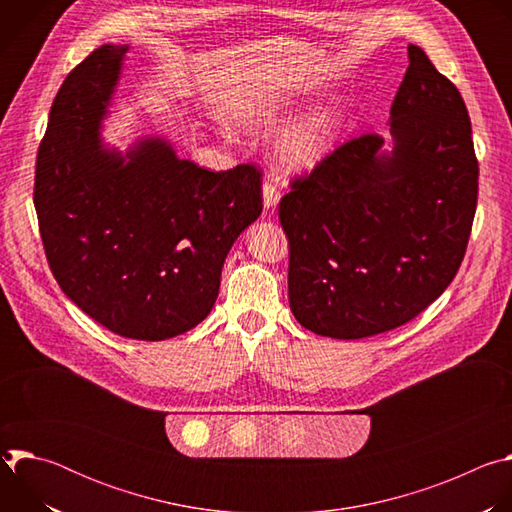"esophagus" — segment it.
I'll list each match as a JSON object with an SVG mask.
<instances>
[{"label":"esophagus","instance_id":"34e87169","mask_svg":"<svg viewBox=\"0 0 512 512\" xmlns=\"http://www.w3.org/2000/svg\"><path fill=\"white\" fill-rule=\"evenodd\" d=\"M279 198H281L279 188L275 186V182L269 176H265V182H263V204H265V208H275Z\"/></svg>","mask_w":512,"mask_h":512}]
</instances>
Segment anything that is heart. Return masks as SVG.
Returning a JSON list of instances; mask_svg holds the SVG:
<instances>
[{"instance_id": "1", "label": "heart", "mask_w": 512, "mask_h": 512, "mask_svg": "<svg viewBox=\"0 0 512 512\" xmlns=\"http://www.w3.org/2000/svg\"><path fill=\"white\" fill-rule=\"evenodd\" d=\"M294 107L283 99L261 97L245 103L235 111V121L249 129H273L283 123ZM344 125V109L340 105H326L302 121L289 125L275 139L273 156L277 164L285 170L304 172L316 168L334 148V141Z\"/></svg>"}]
</instances>
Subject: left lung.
<instances>
[{
    "instance_id": "1",
    "label": "left lung",
    "mask_w": 512,
    "mask_h": 512,
    "mask_svg": "<svg viewBox=\"0 0 512 512\" xmlns=\"http://www.w3.org/2000/svg\"><path fill=\"white\" fill-rule=\"evenodd\" d=\"M383 135L354 137L279 202L289 308L320 336L356 340L413 320L456 277L478 200V160L456 85L409 44Z\"/></svg>"
}]
</instances>
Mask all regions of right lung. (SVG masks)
Segmentation results:
<instances>
[{"label": "right lung", "mask_w": 512, "mask_h": 512, "mask_svg": "<svg viewBox=\"0 0 512 512\" xmlns=\"http://www.w3.org/2000/svg\"><path fill=\"white\" fill-rule=\"evenodd\" d=\"M127 50L103 44L68 72L38 148L34 206L64 294L107 330L156 342L210 314L227 253L263 210L261 170L210 172L162 137L103 148Z\"/></svg>", "instance_id": "right-lung-1"}]
</instances>
